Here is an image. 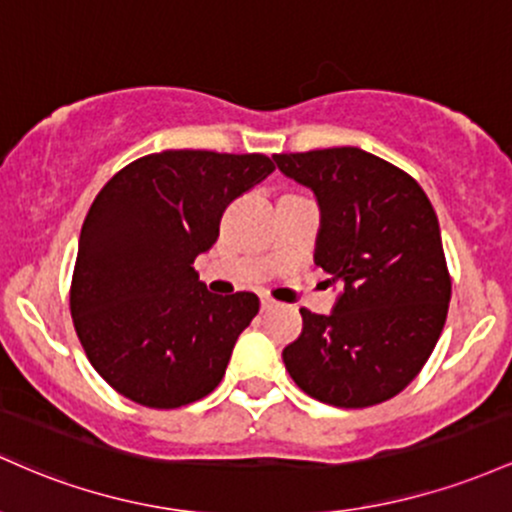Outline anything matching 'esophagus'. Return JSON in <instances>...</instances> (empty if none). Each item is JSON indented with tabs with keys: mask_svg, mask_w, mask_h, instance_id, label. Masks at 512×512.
<instances>
[{
	"mask_svg": "<svg viewBox=\"0 0 512 512\" xmlns=\"http://www.w3.org/2000/svg\"><path fill=\"white\" fill-rule=\"evenodd\" d=\"M275 307V300L271 295H261V309L263 312H268V309Z\"/></svg>",
	"mask_w": 512,
	"mask_h": 512,
	"instance_id": "34e87169",
	"label": "esophagus"
}]
</instances>
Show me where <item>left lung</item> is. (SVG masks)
Returning <instances> with one entry per match:
<instances>
[{"label": "left lung", "mask_w": 512, "mask_h": 512, "mask_svg": "<svg viewBox=\"0 0 512 512\" xmlns=\"http://www.w3.org/2000/svg\"><path fill=\"white\" fill-rule=\"evenodd\" d=\"M287 179L319 205L314 263L341 285L331 314L302 312L283 350L304 394L365 409L392 399L421 372L450 304L438 215L423 188L358 147L275 154Z\"/></svg>", "instance_id": "1"}]
</instances>
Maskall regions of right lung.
<instances>
[{
	"mask_svg": "<svg viewBox=\"0 0 512 512\" xmlns=\"http://www.w3.org/2000/svg\"><path fill=\"white\" fill-rule=\"evenodd\" d=\"M263 154L166 149L118 171L86 215L70 309L94 370L137 404L179 409L225 377L254 292L212 295L193 261L232 200L273 174Z\"/></svg>",
	"mask_w": 512,
	"mask_h": 512,
	"instance_id": "obj_1",
	"label": "right lung"
}]
</instances>
